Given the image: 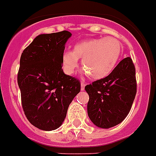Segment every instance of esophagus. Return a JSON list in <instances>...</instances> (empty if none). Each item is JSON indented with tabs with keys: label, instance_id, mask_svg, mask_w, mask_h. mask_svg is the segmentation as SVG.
Returning a JSON list of instances; mask_svg holds the SVG:
<instances>
[{
	"label": "esophagus",
	"instance_id": "1",
	"mask_svg": "<svg viewBox=\"0 0 156 156\" xmlns=\"http://www.w3.org/2000/svg\"><path fill=\"white\" fill-rule=\"evenodd\" d=\"M85 87H86V84H85L84 82H81V90H84Z\"/></svg>",
	"mask_w": 156,
	"mask_h": 156
}]
</instances>
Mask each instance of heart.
I'll use <instances>...</instances> for the list:
<instances>
[{"label": "heart", "mask_w": 156, "mask_h": 156, "mask_svg": "<svg viewBox=\"0 0 156 156\" xmlns=\"http://www.w3.org/2000/svg\"><path fill=\"white\" fill-rule=\"evenodd\" d=\"M122 53V45L113 37H101L76 43L72 51H65L62 56V65L66 74L72 75L82 59L83 73L92 79L106 78L117 65Z\"/></svg>", "instance_id": "obj_1"}]
</instances>
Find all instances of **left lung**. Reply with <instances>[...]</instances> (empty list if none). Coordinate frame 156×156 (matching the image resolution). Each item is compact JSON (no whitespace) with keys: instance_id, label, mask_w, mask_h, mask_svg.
Listing matches in <instances>:
<instances>
[{"instance_id":"8db88e82","label":"left lung","mask_w":156,"mask_h":156,"mask_svg":"<svg viewBox=\"0 0 156 156\" xmlns=\"http://www.w3.org/2000/svg\"><path fill=\"white\" fill-rule=\"evenodd\" d=\"M87 113L100 128L108 129L127 116L136 94L135 69L130 57L122 59L107 77L87 85Z\"/></svg>"}]
</instances>
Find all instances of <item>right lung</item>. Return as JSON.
Returning <instances> with one entry per match:
<instances>
[{
    "label": "right lung",
    "instance_id": "right-lung-1",
    "mask_svg": "<svg viewBox=\"0 0 156 156\" xmlns=\"http://www.w3.org/2000/svg\"><path fill=\"white\" fill-rule=\"evenodd\" d=\"M71 35L66 30L40 34L21 54L17 83L22 107L30 123L40 130L58 129L80 92V82L62 69V56Z\"/></svg>",
    "mask_w": 156,
    "mask_h": 156
}]
</instances>
